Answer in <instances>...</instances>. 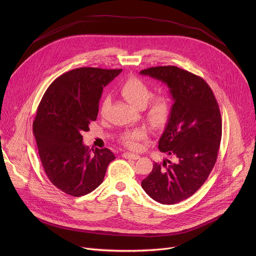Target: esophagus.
<instances>
[{
  "instance_id": "obj_1",
  "label": "esophagus",
  "mask_w": 256,
  "mask_h": 256,
  "mask_svg": "<svg viewBox=\"0 0 256 256\" xmlns=\"http://www.w3.org/2000/svg\"><path fill=\"white\" fill-rule=\"evenodd\" d=\"M122 157L126 158V159H132V160H136L140 158V155L138 154H134V153H128V152H126L122 154Z\"/></svg>"
}]
</instances>
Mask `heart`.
Here are the masks:
<instances>
[{
    "label": "heart",
    "instance_id": "b5f03b06",
    "mask_svg": "<svg viewBox=\"0 0 256 256\" xmlns=\"http://www.w3.org/2000/svg\"><path fill=\"white\" fill-rule=\"evenodd\" d=\"M120 92L122 96L134 106L136 107H144L147 104L149 98L152 95L150 87L146 84L144 81H142L138 78H128L126 80L122 87ZM109 104V97H105L102 102L101 112H103L105 108ZM170 110L168 99L165 96L158 95L151 99L149 105H148V118L153 124H162L168 116ZM147 134L144 130H134L130 132H126L122 136V142L128 148L132 150H138L140 148L138 142L146 138Z\"/></svg>",
    "mask_w": 256,
    "mask_h": 256
}]
</instances>
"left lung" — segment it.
I'll use <instances>...</instances> for the list:
<instances>
[{
	"label": "left lung",
	"mask_w": 256,
	"mask_h": 256,
	"mask_svg": "<svg viewBox=\"0 0 256 256\" xmlns=\"http://www.w3.org/2000/svg\"><path fill=\"white\" fill-rule=\"evenodd\" d=\"M165 83L174 101L158 148L174 161L154 163L142 188L154 200L174 204L192 196L208 179L222 138L218 102L206 82L175 66L140 72Z\"/></svg>",
	"instance_id": "8db88e82"
}]
</instances>
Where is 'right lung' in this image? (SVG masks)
Wrapping results in <instances>:
<instances>
[{"label": "right lung", "instance_id": "1", "mask_svg": "<svg viewBox=\"0 0 256 256\" xmlns=\"http://www.w3.org/2000/svg\"><path fill=\"white\" fill-rule=\"evenodd\" d=\"M122 70L78 68L56 78L46 91L33 122L44 169L52 184L72 196L97 188L116 159L107 148L89 150L84 132L98 116L103 88Z\"/></svg>", "mask_w": 256, "mask_h": 256}]
</instances>
